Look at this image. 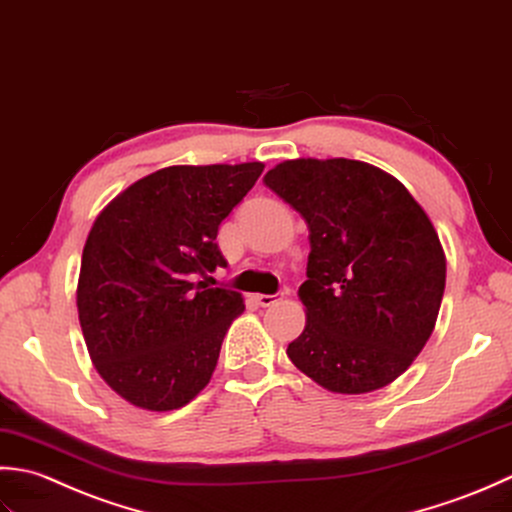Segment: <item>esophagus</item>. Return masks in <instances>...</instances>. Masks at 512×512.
<instances>
[{
    "label": "esophagus",
    "instance_id": "34e87169",
    "mask_svg": "<svg viewBox=\"0 0 512 512\" xmlns=\"http://www.w3.org/2000/svg\"><path fill=\"white\" fill-rule=\"evenodd\" d=\"M283 296V291H280V294H256L254 296V300L258 302L260 307H269V305H274V302Z\"/></svg>",
    "mask_w": 512,
    "mask_h": 512
}]
</instances>
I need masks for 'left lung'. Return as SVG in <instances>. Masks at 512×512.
<instances>
[{
	"mask_svg": "<svg viewBox=\"0 0 512 512\" xmlns=\"http://www.w3.org/2000/svg\"><path fill=\"white\" fill-rule=\"evenodd\" d=\"M263 181L309 227L298 289L307 325L289 360L333 393L387 387L440 314L446 258L429 216L398 179L362 161H285Z\"/></svg>",
	"mask_w": 512,
	"mask_h": 512,
	"instance_id": "left-lung-1",
	"label": "left lung"
}]
</instances>
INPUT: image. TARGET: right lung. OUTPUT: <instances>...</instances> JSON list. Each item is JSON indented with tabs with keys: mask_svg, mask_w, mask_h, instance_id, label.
<instances>
[{
	"mask_svg": "<svg viewBox=\"0 0 512 512\" xmlns=\"http://www.w3.org/2000/svg\"><path fill=\"white\" fill-rule=\"evenodd\" d=\"M263 170L258 161L172 165L97 216L77 309L92 362L123 400L172 411L207 387L225 333L245 311L238 291L207 285L216 267H227L218 225Z\"/></svg>",
	"mask_w": 512,
	"mask_h": 512,
	"instance_id": "1",
	"label": "right lung"
}]
</instances>
